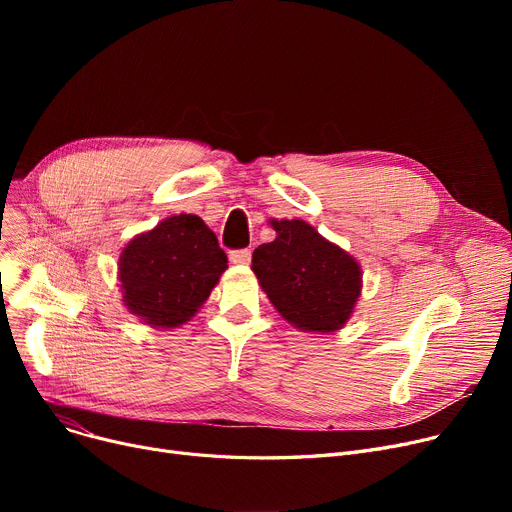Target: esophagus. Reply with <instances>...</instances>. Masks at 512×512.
I'll use <instances>...</instances> for the list:
<instances>
[{
  "label": "esophagus",
  "mask_w": 512,
  "mask_h": 512,
  "mask_svg": "<svg viewBox=\"0 0 512 512\" xmlns=\"http://www.w3.org/2000/svg\"><path fill=\"white\" fill-rule=\"evenodd\" d=\"M251 249H236V251H230V261L232 263H238V265H247L251 263Z\"/></svg>",
  "instance_id": "obj_1"
}]
</instances>
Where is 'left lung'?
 Returning <instances> with one entry per match:
<instances>
[{
	"label": "left lung",
	"instance_id": "left-lung-1",
	"mask_svg": "<svg viewBox=\"0 0 512 512\" xmlns=\"http://www.w3.org/2000/svg\"><path fill=\"white\" fill-rule=\"evenodd\" d=\"M276 240L253 253V272L274 307L305 332H334L351 317L361 267L301 220L272 222Z\"/></svg>",
	"mask_w": 512,
	"mask_h": 512
}]
</instances>
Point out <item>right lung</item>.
I'll return each instance as SVG.
<instances>
[{
  "instance_id": "right-lung-1",
  "label": "right lung",
  "mask_w": 512,
  "mask_h": 512,
  "mask_svg": "<svg viewBox=\"0 0 512 512\" xmlns=\"http://www.w3.org/2000/svg\"><path fill=\"white\" fill-rule=\"evenodd\" d=\"M226 267L228 257L203 220L174 215L122 251L124 305L145 324L176 328L197 313Z\"/></svg>"
}]
</instances>
